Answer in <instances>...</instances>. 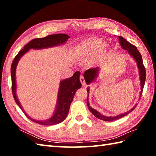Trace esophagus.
I'll use <instances>...</instances> for the list:
<instances>
[{"mask_svg": "<svg viewBox=\"0 0 156 156\" xmlns=\"http://www.w3.org/2000/svg\"><path fill=\"white\" fill-rule=\"evenodd\" d=\"M80 82H81V83H82V85H83V87H84L86 85V83H85V80H84V76H83V75H81L80 76Z\"/></svg>", "mask_w": 156, "mask_h": 156, "instance_id": "34e87169", "label": "esophagus"}]
</instances>
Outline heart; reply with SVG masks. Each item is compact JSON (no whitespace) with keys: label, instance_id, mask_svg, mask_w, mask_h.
I'll list each match as a JSON object with an SVG mask.
<instances>
[{"label":"heart","instance_id":"heart-1","mask_svg":"<svg viewBox=\"0 0 156 156\" xmlns=\"http://www.w3.org/2000/svg\"><path fill=\"white\" fill-rule=\"evenodd\" d=\"M107 49V43L102 42L101 39L90 37L76 44L73 53L79 59L83 60L90 58L87 65L89 67H94L100 62L106 54Z\"/></svg>","mask_w":156,"mask_h":156}]
</instances>
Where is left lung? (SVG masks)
I'll use <instances>...</instances> for the list:
<instances>
[{"mask_svg": "<svg viewBox=\"0 0 156 156\" xmlns=\"http://www.w3.org/2000/svg\"><path fill=\"white\" fill-rule=\"evenodd\" d=\"M118 41H119V43L120 44L121 48L124 50H126L128 52V54L130 55V56L133 58L136 62L137 67L138 68V72H139V78H140V89L141 91L140 92V96H139V99H140L141 95L142 93V91H143V88H144V83H145V80H146V71H145V68L144 67L143 65V62H142V56L140 54L138 49H137V47L136 46L133 45V44H131L130 43L123 38L122 36H118ZM100 71V67H96V68H93V69H89L87 70L84 73V80H85V82L87 84H90L91 83H94L96 81V78H98V76L99 75V72ZM87 93H88V96H87V106L90 112H91L92 114H93L95 117H96L97 118H98L100 120H104V121H113V120H115L118 119H120V118L124 117L131 112L132 111L134 110L135 109L137 104L134 106L133 107H132L131 109L128 111L127 112L121 113L120 115H115V116H106L102 115V113H100V112H98L97 110L94 109L92 108L90 105H89V87H88L87 88Z\"/></svg>", "mask_w": 156, "mask_h": 156, "instance_id": "1", "label": "left lung"}]
</instances>
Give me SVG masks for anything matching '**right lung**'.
Returning <instances> with one entry per match:
<instances>
[{
  "label": "right lung",
  "instance_id": "right-lung-1",
  "mask_svg": "<svg viewBox=\"0 0 156 156\" xmlns=\"http://www.w3.org/2000/svg\"><path fill=\"white\" fill-rule=\"evenodd\" d=\"M70 38V36L65 34H56L49 35L42 38H35L31 41L26 45L24 46L23 49L18 52V54L13 60L11 66V76H12V94L14 100L18 107L23 111L26 116L29 119L33 121L34 122L38 123L41 125H54L62 122L65 120L68 115L71 103L73 99V96L76 94V91L78 89L81 88L82 84L80 81V73L76 72L74 73L71 78H66L60 81L58 91V96L56 107L54 111V113L51 118L49 119L39 120L31 118L28 115L23 107L21 105L20 102L17 97L16 89L17 84L16 80V72L18 63L20 59L23 56V55L29 51L30 49H43L51 48V47H58L64 44L68 39Z\"/></svg>",
  "mask_w": 156,
  "mask_h": 156
}]
</instances>
